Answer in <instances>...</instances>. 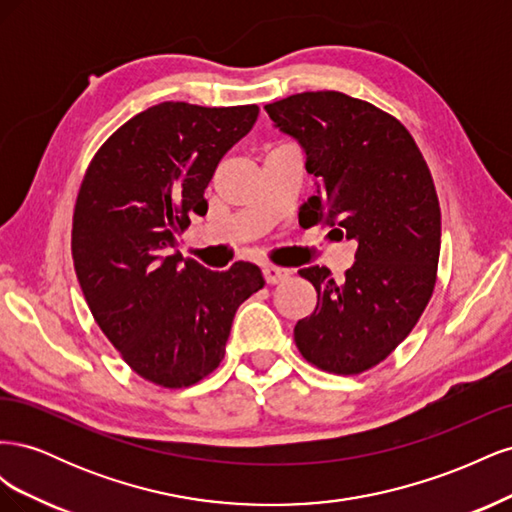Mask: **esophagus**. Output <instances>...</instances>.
I'll return each mask as SVG.
<instances>
[{"instance_id": "esophagus-1", "label": "esophagus", "mask_w": 512, "mask_h": 512, "mask_svg": "<svg viewBox=\"0 0 512 512\" xmlns=\"http://www.w3.org/2000/svg\"><path fill=\"white\" fill-rule=\"evenodd\" d=\"M262 275H265L267 284H280V282H286L288 277L292 275L290 269H280V267H273V265H267L262 267Z\"/></svg>"}]
</instances>
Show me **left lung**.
<instances>
[{"label": "left lung", "mask_w": 512, "mask_h": 512, "mask_svg": "<svg viewBox=\"0 0 512 512\" xmlns=\"http://www.w3.org/2000/svg\"><path fill=\"white\" fill-rule=\"evenodd\" d=\"M265 111L301 145L316 181L301 207L309 224L356 241L342 282L327 267L299 269L318 303L294 342L324 371L361 374L404 342L436 286L442 222L427 162L395 117L339 91H305Z\"/></svg>", "instance_id": "left-lung-1"}]
</instances>
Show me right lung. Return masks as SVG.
Segmentation results:
<instances>
[{
    "label": "right lung",
    "mask_w": 512,
    "mask_h": 512,
    "mask_svg": "<svg viewBox=\"0 0 512 512\" xmlns=\"http://www.w3.org/2000/svg\"><path fill=\"white\" fill-rule=\"evenodd\" d=\"M256 117V104L151 106L100 147L76 198L72 258L91 314L123 361L166 389L220 365L237 307L265 286L250 262L209 271L173 250Z\"/></svg>",
    "instance_id": "add662e5"
}]
</instances>
